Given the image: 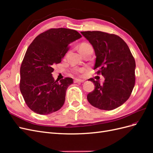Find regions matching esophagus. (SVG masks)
I'll return each instance as SVG.
<instances>
[{
  "label": "esophagus",
  "mask_w": 153,
  "mask_h": 153,
  "mask_svg": "<svg viewBox=\"0 0 153 153\" xmlns=\"http://www.w3.org/2000/svg\"><path fill=\"white\" fill-rule=\"evenodd\" d=\"M84 82V80H81V79H75L74 80V82L75 83H82Z\"/></svg>",
  "instance_id": "obj_1"
}]
</instances>
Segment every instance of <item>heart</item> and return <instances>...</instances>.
<instances>
[{
  "instance_id": "1",
  "label": "heart",
  "mask_w": 153,
  "mask_h": 153,
  "mask_svg": "<svg viewBox=\"0 0 153 153\" xmlns=\"http://www.w3.org/2000/svg\"><path fill=\"white\" fill-rule=\"evenodd\" d=\"M89 46H90L89 44L87 43H82L80 46V50L81 49H84L87 47H89ZM84 71V68H79V69H73V72L75 73H82L83 71Z\"/></svg>"
}]
</instances>
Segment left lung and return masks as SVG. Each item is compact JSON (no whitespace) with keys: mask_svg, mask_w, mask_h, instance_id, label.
Segmentation results:
<instances>
[{"mask_svg":"<svg viewBox=\"0 0 153 153\" xmlns=\"http://www.w3.org/2000/svg\"><path fill=\"white\" fill-rule=\"evenodd\" d=\"M81 34L89 41L96 56L94 69L104 78L103 84L93 78L94 91L87 94L91 105L111 110L128 100L135 86V59L128 46L119 36L101 31H85Z\"/></svg>","mask_w":153,"mask_h":153,"instance_id":"1","label":"left lung"}]
</instances>
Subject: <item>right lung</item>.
<instances>
[{"mask_svg":"<svg viewBox=\"0 0 153 153\" xmlns=\"http://www.w3.org/2000/svg\"><path fill=\"white\" fill-rule=\"evenodd\" d=\"M82 38L76 30L51 29L38 35L27 48L20 67V89L27 105L36 114L47 115L63 106L73 78L55 80L54 64L61 62L69 45Z\"/></svg>","mask_w":153,"mask_h":153,"instance_id":"obj_1","label":"right lung"}]
</instances>
